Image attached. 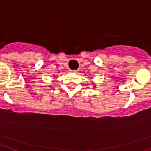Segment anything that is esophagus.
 I'll return each mask as SVG.
<instances>
[{"label":"esophagus","instance_id":"obj_1","mask_svg":"<svg viewBox=\"0 0 151 151\" xmlns=\"http://www.w3.org/2000/svg\"><path fill=\"white\" fill-rule=\"evenodd\" d=\"M70 72L71 73H79V70H70Z\"/></svg>","mask_w":151,"mask_h":151}]
</instances>
